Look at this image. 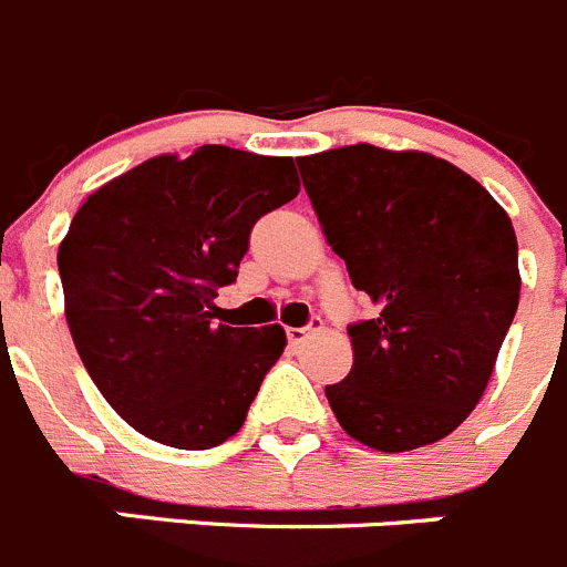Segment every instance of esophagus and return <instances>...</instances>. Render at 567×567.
Wrapping results in <instances>:
<instances>
[{
  "instance_id": "1",
  "label": "esophagus",
  "mask_w": 567,
  "mask_h": 567,
  "mask_svg": "<svg viewBox=\"0 0 567 567\" xmlns=\"http://www.w3.org/2000/svg\"><path fill=\"white\" fill-rule=\"evenodd\" d=\"M311 331H318V326H303V329H287V340L289 346H300Z\"/></svg>"
}]
</instances>
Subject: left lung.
Instances as JSON below:
<instances>
[{
	"mask_svg": "<svg viewBox=\"0 0 567 567\" xmlns=\"http://www.w3.org/2000/svg\"><path fill=\"white\" fill-rule=\"evenodd\" d=\"M298 168L326 241L377 306L348 326L351 373L326 388L337 422L379 453L441 441L484 396L520 300L508 213L424 152L342 145Z\"/></svg>",
	"mask_w": 567,
	"mask_h": 567,
	"instance_id": "1",
	"label": "left lung"
}]
</instances>
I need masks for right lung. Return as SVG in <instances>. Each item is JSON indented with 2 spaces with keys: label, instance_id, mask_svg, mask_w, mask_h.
Segmentation results:
<instances>
[{
  "label": "right lung",
  "instance_id": "right-lung-1",
  "mask_svg": "<svg viewBox=\"0 0 567 567\" xmlns=\"http://www.w3.org/2000/svg\"><path fill=\"white\" fill-rule=\"evenodd\" d=\"M300 190L292 157L202 145L145 159L106 182L59 247L70 334L114 413L176 450L241 430L287 346L278 323L216 326L249 230Z\"/></svg>",
  "mask_w": 567,
  "mask_h": 567
}]
</instances>
